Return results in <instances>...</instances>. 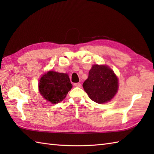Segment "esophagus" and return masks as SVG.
<instances>
[{
	"label": "esophagus",
	"mask_w": 154,
	"mask_h": 154,
	"mask_svg": "<svg viewBox=\"0 0 154 154\" xmlns=\"http://www.w3.org/2000/svg\"><path fill=\"white\" fill-rule=\"evenodd\" d=\"M74 86L77 87H80L81 86V84L80 83H74Z\"/></svg>",
	"instance_id": "1"
}]
</instances>
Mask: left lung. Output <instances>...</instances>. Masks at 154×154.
I'll use <instances>...</instances> for the list:
<instances>
[{"label":"left lung","instance_id":"obj_1","mask_svg":"<svg viewBox=\"0 0 154 154\" xmlns=\"http://www.w3.org/2000/svg\"><path fill=\"white\" fill-rule=\"evenodd\" d=\"M118 85V78L111 69L105 65H94L83 87L91 100L101 104L112 99L117 93Z\"/></svg>","mask_w":154,"mask_h":154}]
</instances>
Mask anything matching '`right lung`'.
Returning <instances> with one entry per match:
<instances>
[{
  "label": "right lung",
  "instance_id": "right-lung-1",
  "mask_svg": "<svg viewBox=\"0 0 154 154\" xmlns=\"http://www.w3.org/2000/svg\"><path fill=\"white\" fill-rule=\"evenodd\" d=\"M72 85L66 73L50 71L41 77L39 82V91L45 99L55 104L63 100Z\"/></svg>",
  "mask_w": 154,
  "mask_h": 154
}]
</instances>
